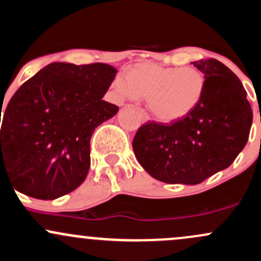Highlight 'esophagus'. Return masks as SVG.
<instances>
[{
	"instance_id": "obj_1",
	"label": "esophagus",
	"mask_w": 261,
	"mask_h": 261,
	"mask_svg": "<svg viewBox=\"0 0 261 261\" xmlns=\"http://www.w3.org/2000/svg\"><path fill=\"white\" fill-rule=\"evenodd\" d=\"M138 113H139V117H141L143 122H147V120L149 119V116H148L147 112H145L143 108H138Z\"/></svg>"
}]
</instances>
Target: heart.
<instances>
[{
    "label": "heart",
    "mask_w": 261,
    "mask_h": 261,
    "mask_svg": "<svg viewBox=\"0 0 261 261\" xmlns=\"http://www.w3.org/2000/svg\"><path fill=\"white\" fill-rule=\"evenodd\" d=\"M113 89L120 99L147 98L150 112L163 122L192 113L203 99L206 77L195 67H165L144 63L125 75H117Z\"/></svg>",
    "instance_id": "heart-1"
}]
</instances>
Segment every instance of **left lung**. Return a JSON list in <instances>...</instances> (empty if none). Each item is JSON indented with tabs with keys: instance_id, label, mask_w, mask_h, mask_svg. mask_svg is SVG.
Wrapping results in <instances>:
<instances>
[{
	"instance_id": "8db88e82",
	"label": "left lung",
	"mask_w": 261,
	"mask_h": 261,
	"mask_svg": "<svg viewBox=\"0 0 261 261\" xmlns=\"http://www.w3.org/2000/svg\"><path fill=\"white\" fill-rule=\"evenodd\" d=\"M193 64L206 77L198 107L169 124L148 120L133 139L142 167L168 184H199L228 168L245 147L253 123L246 91L225 64L214 58Z\"/></svg>"
}]
</instances>
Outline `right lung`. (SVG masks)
Instances as JSON below:
<instances>
[{
    "mask_svg": "<svg viewBox=\"0 0 261 261\" xmlns=\"http://www.w3.org/2000/svg\"><path fill=\"white\" fill-rule=\"evenodd\" d=\"M116 73L106 63L53 62L26 81L4 114L1 176L43 200L80 187L91 167L92 134L119 109L102 99Z\"/></svg>",
    "mask_w": 261,
    "mask_h": 261,
    "instance_id": "add662e5",
    "label": "right lung"
}]
</instances>
